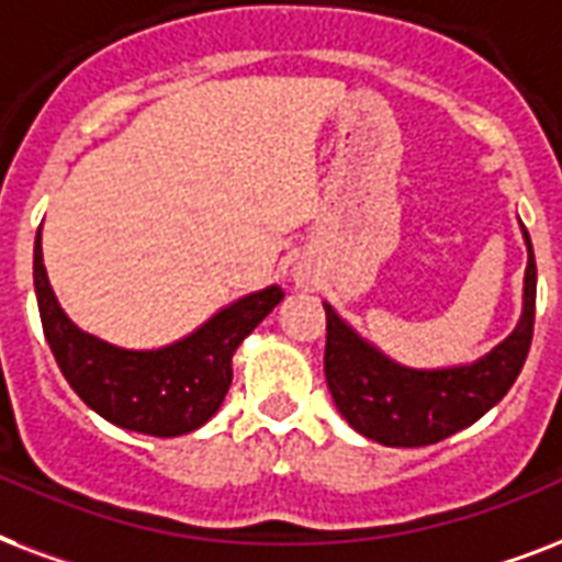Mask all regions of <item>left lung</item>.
<instances>
[{
	"label": "left lung",
	"mask_w": 562,
	"mask_h": 562,
	"mask_svg": "<svg viewBox=\"0 0 562 562\" xmlns=\"http://www.w3.org/2000/svg\"><path fill=\"white\" fill-rule=\"evenodd\" d=\"M528 240L519 328L475 367L416 372L386 360L325 304V381L337 411L363 437L390 448L430 446L458 434L504 398L519 378L537 319V260Z\"/></svg>",
	"instance_id": "left-lung-1"
}]
</instances>
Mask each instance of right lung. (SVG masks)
I'll list each match as a JSON object with an SVG mask.
<instances>
[{
  "mask_svg": "<svg viewBox=\"0 0 562 562\" xmlns=\"http://www.w3.org/2000/svg\"><path fill=\"white\" fill-rule=\"evenodd\" d=\"M34 290L46 342L78 398L102 419L146 437H181L211 419L232 386V355L284 299L281 286L240 299L193 337L158 351H125L78 330L60 311L34 240Z\"/></svg>",
  "mask_w": 562,
  "mask_h": 562,
  "instance_id": "add662e5",
  "label": "right lung"
}]
</instances>
